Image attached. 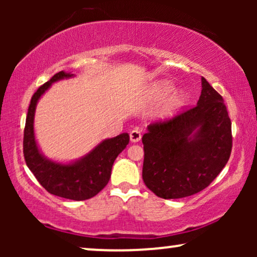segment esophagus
Masks as SVG:
<instances>
[{"label": "esophagus", "instance_id": "1", "mask_svg": "<svg viewBox=\"0 0 257 257\" xmlns=\"http://www.w3.org/2000/svg\"><path fill=\"white\" fill-rule=\"evenodd\" d=\"M130 139H131L132 143H138L140 139H142V133L138 128H135L132 130L131 132H130Z\"/></svg>", "mask_w": 257, "mask_h": 257}]
</instances>
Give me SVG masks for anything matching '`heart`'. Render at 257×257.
<instances>
[{
    "instance_id": "obj_1",
    "label": "heart",
    "mask_w": 257,
    "mask_h": 257,
    "mask_svg": "<svg viewBox=\"0 0 257 257\" xmlns=\"http://www.w3.org/2000/svg\"><path fill=\"white\" fill-rule=\"evenodd\" d=\"M172 90H173V85H172L170 82H163L158 85V93L159 94H167L170 93ZM186 98L187 97H186V94L184 92L178 93L177 96H174L173 98V105H175V106H180V105L185 103Z\"/></svg>"
}]
</instances>
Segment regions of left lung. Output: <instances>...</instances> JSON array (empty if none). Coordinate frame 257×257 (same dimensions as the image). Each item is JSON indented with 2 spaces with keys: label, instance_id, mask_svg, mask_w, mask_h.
<instances>
[{
  "label": "left lung",
  "instance_id": "8db88e82",
  "mask_svg": "<svg viewBox=\"0 0 257 257\" xmlns=\"http://www.w3.org/2000/svg\"><path fill=\"white\" fill-rule=\"evenodd\" d=\"M198 104L152 122L143 136V180L163 199L196 194L210 185L230 157L231 121L223 98L201 78Z\"/></svg>",
  "mask_w": 257,
  "mask_h": 257
}]
</instances>
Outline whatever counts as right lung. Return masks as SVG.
<instances>
[{"label":"right lung","mask_w":257,"mask_h":257,"mask_svg":"<svg viewBox=\"0 0 257 257\" xmlns=\"http://www.w3.org/2000/svg\"><path fill=\"white\" fill-rule=\"evenodd\" d=\"M72 76V73L59 71L49 82L38 87L31 97L24 127L23 154L27 166L50 194L80 201L97 195L107 185L112 165L128 144L130 136L121 133L114 138L105 139L89 154L71 164L54 163L43 157L38 150L34 133L36 104L52 83Z\"/></svg>","instance_id":"add662e5"}]
</instances>
